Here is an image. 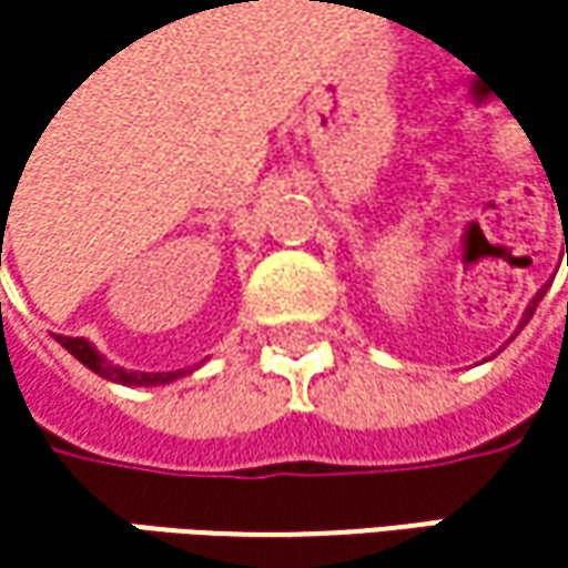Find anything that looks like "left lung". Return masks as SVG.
<instances>
[{"label":"left lung","instance_id":"1","mask_svg":"<svg viewBox=\"0 0 568 568\" xmlns=\"http://www.w3.org/2000/svg\"><path fill=\"white\" fill-rule=\"evenodd\" d=\"M539 298H542V295H536V302H539ZM536 302H532V305H536ZM532 305H529V308H526V318H529V315H532ZM526 318H523V322H526Z\"/></svg>","mask_w":568,"mask_h":568}]
</instances>
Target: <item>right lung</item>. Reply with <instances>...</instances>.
<instances>
[{
  "label": "right lung",
  "instance_id": "right-lung-1",
  "mask_svg": "<svg viewBox=\"0 0 568 568\" xmlns=\"http://www.w3.org/2000/svg\"><path fill=\"white\" fill-rule=\"evenodd\" d=\"M0 250H2V240H0ZM2 263V260H0ZM58 345L64 348V352H71L84 368H91L94 375H101V378H108V382H114V385H128V388H154V385H171L176 382L183 372H131V368H121V365H114V362H108L88 338H71V335H55Z\"/></svg>",
  "mask_w": 568,
  "mask_h": 568
}]
</instances>
